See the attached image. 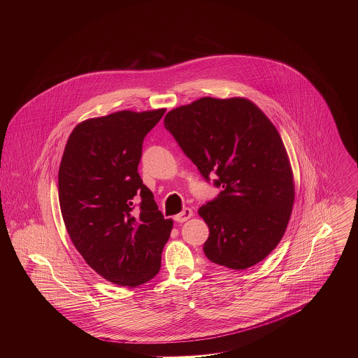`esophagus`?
I'll return each mask as SVG.
<instances>
[{"label": "esophagus", "mask_w": 358, "mask_h": 358, "mask_svg": "<svg viewBox=\"0 0 358 358\" xmlns=\"http://www.w3.org/2000/svg\"><path fill=\"white\" fill-rule=\"evenodd\" d=\"M193 216V212H192V209H189V208H185L181 213H178V215H176L174 216V220L178 222H184L189 220L190 217Z\"/></svg>", "instance_id": "1"}]
</instances>
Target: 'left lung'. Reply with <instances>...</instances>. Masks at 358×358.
<instances>
[{
	"mask_svg": "<svg viewBox=\"0 0 358 358\" xmlns=\"http://www.w3.org/2000/svg\"><path fill=\"white\" fill-rule=\"evenodd\" d=\"M166 130L205 180L217 174V199L199 209L209 228L206 257L245 270L270 255L289 224L295 187L273 122L245 98L204 96L169 111Z\"/></svg>",
	"mask_w": 358,
	"mask_h": 358,
	"instance_id": "8db88e82",
	"label": "left lung"
}]
</instances>
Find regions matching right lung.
<instances>
[{
	"label": "right lung",
	"instance_id": "1",
	"mask_svg": "<svg viewBox=\"0 0 358 358\" xmlns=\"http://www.w3.org/2000/svg\"><path fill=\"white\" fill-rule=\"evenodd\" d=\"M165 111L123 110L83 120L62 157L59 203L69 238L94 271L118 286L153 279L171 236L173 220L164 219L138 174L143 138Z\"/></svg>",
	"mask_w": 358,
	"mask_h": 358
}]
</instances>
